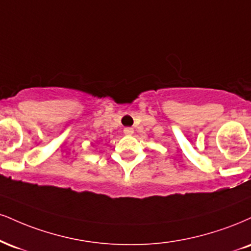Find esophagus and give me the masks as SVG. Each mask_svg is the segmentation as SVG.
I'll return each mask as SVG.
<instances>
[{
    "label": "esophagus",
    "instance_id": "34e87169",
    "mask_svg": "<svg viewBox=\"0 0 251 251\" xmlns=\"http://www.w3.org/2000/svg\"><path fill=\"white\" fill-rule=\"evenodd\" d=\"M133 132H134V129L132 127L124 128V134H126V135H132V134H133Z\"/></svg>",
    "mask_w": 251,
    "mask_h": 251
}]
</instances>
